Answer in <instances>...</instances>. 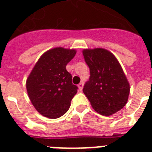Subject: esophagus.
<instances>
[{
	"mask_svg": "<svg viewBox=\"0 0 152 152\" xmlns=\"http://www.w3.org/2000/svg\"><path fill=\"white\" fill-rule=\"evenodd\" d=\"M83 86H84V82H83V81H81V82L80 83V84H79V85H78V88H79V90H80V91L82 90Z\"/></svg>",
	"mask_w": 152,
	"mask_h": 152,
	"instance_id": "obj_1",
	"label": "esophagus"
}]
</instances>
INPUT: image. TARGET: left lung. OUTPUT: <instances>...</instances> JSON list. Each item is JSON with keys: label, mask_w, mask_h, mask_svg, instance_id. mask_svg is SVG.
Masks as SVG:
<instances>
[{"label": "left lung", "mask_w": 152, "mask_h": 152, "mask_svg": "<svg viewBox=\"0 0 152 152\" xmlns=\"http://www.w3.org/2000/svg\"><path fill=\"white\" fill-rule=\"evenodd\" d=\"M90 77L83 92L98 113L109 116L122 109L128 102L130 86L120 64L102 48L83 50Z\"/></svg>", "instance_id": "8db88e82"}]
</instances>
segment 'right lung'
<instances>
[{
	"mask_svg": "<svg viewBox=\"0 0 152 152\" xmlns=\"http://www.w3.org/2000/svg\"><path fill=\"white\" fill-rule=\"evenodd\" d=\"M75 50L56 48L43 54L27 80L29 98L39 113L49 118H58L68 111L77 88L66 70L75 57Z\"/></svg>",
	"mask_w": 152,
	"mask_h": 152,
	"instance_id": "add662e5",
	"label": "right lung"
}]
</instances>
